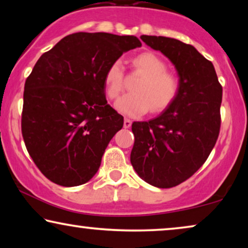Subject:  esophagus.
<instances>
[{
  "instance_id": "34e87169",
  "label": "esophagus",
  "mask_w": 248,
  "mask_h": 248,
  "mask_svg": "<svg viewBox=\"0 0 248 248\" xmlns=\"http://www.w3.org/2000/svg\"><path fill=\"white\" fill-rule=\"evenodd\" d=\"M132 125V121L130 118H125L124 120V128H130Z\"/></svg>"
}]
</instances>
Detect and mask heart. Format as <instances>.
<instances>
[{
	"label": "heart",
	"mask_w": 248,
	"mask_h": 248,
	"mask_svg": "<svg viewBox=\"0 0 248 248\" xmlns=\"http://www.w3.org/2000/svg\"><path fill=\"white\" fill-rule=\"evenodd\" d=\"M135 71L142 78L134 84V93L125 94L117 101L116 108L130 116H140L150 109L160 113L174 103L179 93V80L176 74L167 71V64L155 53L144 52L132 61ZM107 97L111 100L120 98L125 88L124 69L121 60L108 66L104 77Z\"/></svg>",
	"instance_id": "heart-1"
}]
</instances>
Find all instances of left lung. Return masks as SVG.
<instances>
[{
    "label": "left lung",
    "mask_w": 248,
    "mask_h": 248,
    "mask_svg": "<svg viewBox=\"0 0 248 248\" xmlns=\"http://www.w3.org/2000/svg\"><path fill=\"white\" fill-rule=\"evenodd\" d=\"M174 64L179 93L158 117L133 122L131 164L138 175L159 188L185 182L204 164L218 140L222 87L215 66L192 45L162 36H141Z\"/></svg>",
    "instance_id": "8db88e82"
}]
</instances>
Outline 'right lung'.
<instances>
[{
	"label": "right lung",
	"mask_w": 248,
	"mask_h": 248,
	"mask_svg": "<svg viewBox=\"0 0 248 248\" xmlns=\"http://www.w3.org/2000/svg\"><path fill=\"white\" fill-rule=\"evenodd\" d=\"M134 36L76 32L44 53L27 78L21 132L42 174L61 186L90 181L124 118L105 97L114 61L140 47Z\"/></svg>",
	"instance_id": "add662e5"
}]
</instances>
